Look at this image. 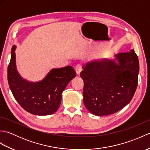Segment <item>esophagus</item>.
<instances>
[{
  "mask_svg": "<svg viewBox=\"0 0 150 150\" xmlns=\"http://www.w3.org/2000/svg\"><path fill=\"white\" fill-rule=\"evenodd\" d=\"M75 71L76 73H77V75H79L80 74V73L81 71L82 70V66L81 64H77V66H75Z\"/></svg>",
  "mask_w": 150,
  "mask_h": 150,
  "instance_id": "1",
  "label": "esophagus"
}]
</instances>
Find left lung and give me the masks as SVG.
<instances>
[{
	"instance_id": "left-lung-1",
	"label": "left lung",
	"mask_w": 150,
	"mask_h": 150,
	"mask_svg": "<svg viewBox=\"0 0 150 150\" xmlns=\"http://www.w3.org/2000/svg\"><path fill=\"white\" fill-rule=\"evenodd\" d=\"M139 62L134 50L86 64L81 73L84 81L86 108L97 116L108 115L126 106L138 84Z\"/></svg>"
}]
</instances>
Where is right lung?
Returning <instances> with one entry per match:
<instances>
[{
    "label": "right lung",
    "instance_id": "right-lung-1",
    "mask_svg": "<svg viewBox=\"0 0 150 150\" xmlns=\"http://www.w3.org/2000/svg\"><path fill=\"white\" fill-rule=\"evenodd\" d=\"M15 46H13L8 67V81L13 95L28 112L36 115H48L59 109L62 93L76 76L71 66L52 69L43 80L32 82L21 77L16 68Z\"/></svg>",
    "mask_w": 150,
    "mask_h": 150
}]
</instances>
